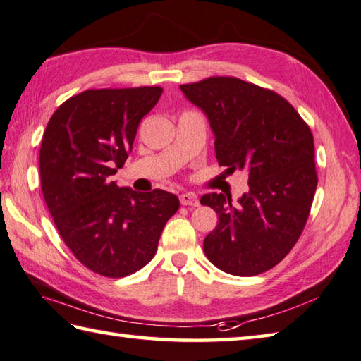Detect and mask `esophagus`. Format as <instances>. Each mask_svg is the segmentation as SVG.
<instances>
[{"instance_id": "esophagus-1", "label": "esophagus", "mask_w": 361, "mask_h": 361, "mask_svg": "<svg viewBox=\"0 0 361 361\" xmlns=\"http://www.w3.org/2000/svg\"><path fill=\"white\" fill-rule=\"evenodd\" d=\"M180 204L182 206H192V207H198L200 206V201H198V196L195 193H182L179 196Z\"/></svg>"}]
</instances>
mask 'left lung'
<instances>
[{"label":"left lung","instance_id":"obj_1","mask_svg":"<svg viewBox=\"0 0 361 361\" xmlns=\"http://www.w3.org/2000/svg\"><path fill=\"white\" fill-rule=\"evenodd\" d=\"M180 90L206 113L219 165L248 173L239 204L223 193L201 198L219 214L204 253L226 274L259 275L284 259L307 224L317 187L312 133L280 94L239 78L210 77Z\"/></svg>","mask_w":361,"mask_h":361}]
</instances>
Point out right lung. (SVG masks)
Returning a JSON list of instances; mask_svg holds the SVG:
<instances>
[{
	"mask_svg": "<svg viewBox=\"0 0 361 361\" xmlns=\"http://www.w3.org/2000/svg\"><path fill=\"white\" fill-rule=\"evenodd\" d=\"M160 86L87 90L53 113L39 152L40 185L61 239L77 259L108 278L132 275L157 251L179 198L137 193L110 176L124 166L141 119Z\"/></svg>",
	"mask_w": 361,
	"mask_h": 361,
	"instance_id": "right-lung-1",
	"label": "right lung"
}]
</instances>
